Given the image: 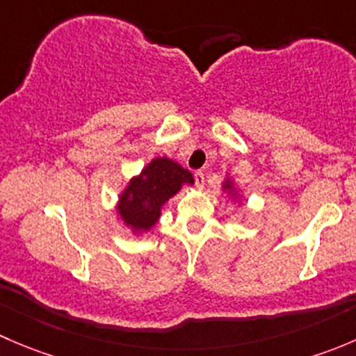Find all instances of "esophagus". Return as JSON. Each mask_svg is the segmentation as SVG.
Returning a JSON list of instances; mask_svg holds the SVG:
<instances>
[{"label":"esophagus","mask_w":356,"mask_h":356,"mask_svg":"<svg viewBox=\"0 0 356 356\" xmlns=\"http://www.w3.org/2000/svg\"><path fill=\"white\" fill-rule=\"evenodd\" d=\"M195 182H196V188H198V189L204 188V174L201 170H198L195 174Z\"/></svg>","instance_id":"esophagus-1"}]
</instances>
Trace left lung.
Wrapping results in <instances>:
<instances>
[{"label":"left lung","mask_w":356,"mask_h":356,"mask_svg":"<svg viewBox=\"0 0 356 356\" xmlns=\"http://www.w3.org/2000/svg\"><path fill=\"white\" fill-rule=\"evenodd\" d=\"M220 186H222V191L227 193L229 198H231L232 201H234V203L238 204V207H241V204L245 203V198H243L241 191H239L238 186H236V179H234V175L225 174L224 181H222V184H220Z\"/></svg>","instance_id":"left-lung-1"}]
</instances>
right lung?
<instances>
[{
    "mask_svg": "<svg viewBox=\"0 0 356 356\" xmlns=\"http://www.w3.org/2000/svg\"><path fill=\"white\" fill-rule=\"evenodd\" d=\"M193 184V174L177 161L167 156L153 158L118 193L115 204L117 218L139 238L158 224L165 203L184 186Z\"/></svg>",
    "mask_w": 356,
    "mask_h": 356,
    "instance_id": "obj_1",
    "label": "right lung"
}]
</instances>
